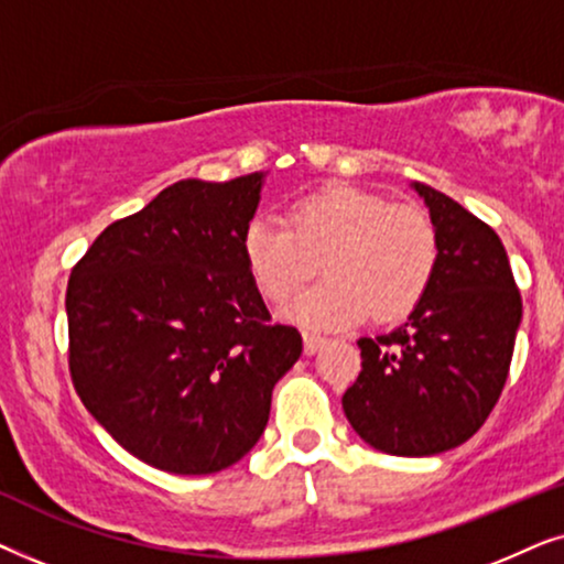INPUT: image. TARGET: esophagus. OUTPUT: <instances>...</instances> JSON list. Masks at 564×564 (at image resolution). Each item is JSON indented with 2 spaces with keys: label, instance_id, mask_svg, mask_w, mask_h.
Masks as SVG:
<instances>
[{
  "label": "esophagus",
  "instance_id": "esophagus-1",
  "mask_svg": "<svg viewBox=\"0 0 564 564\" xmlns=\"http://www.w3.org/2000/svg\"><path fill=\"white\" fill-rule=\"evenodd\" d=\"M323 344H326V338H323L321 334H313V330H305V334H303V349H305V354H315Z\"/></svg>",
  "mask_w": 564,
  "mask_h": 564
}]
</instances>
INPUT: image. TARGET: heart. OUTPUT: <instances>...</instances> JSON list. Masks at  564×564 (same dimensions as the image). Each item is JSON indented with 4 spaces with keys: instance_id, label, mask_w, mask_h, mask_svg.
<instances>
[{
    "instance_id": "obj_1",
    "label": "heart",
    "mask_w": 564,
    "mask_h": 564,
    "mask_svg": "<svg viewBox=\"0 0 564 564\" xmlns=\"http://www.w3.org/2000/svg\"><path fill=\"white\" fill-rule=\"evenodd\" d=\"M243 259L269 303H284L321 269L326 280L284 307L300 326L336 330L411 313L426 295L438 261L429 215L392 205L380 192L334 184L300 197L288 226L253 218L243 230Z\"/></svg>"
}]
</instances>
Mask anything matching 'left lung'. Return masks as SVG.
Instances as JSON below:
<instances>
[{
    "label": "left lung",
    "instance_id": "1",
    "mask_svg": "<svg viewBox=\"0 0 564 564\" xmlns=\"http://www.w3.org/2000/svg\"><path fill=\"white\" fill-rule=\"evenodd\" d=\"M411 187L436 228L434 280L403 326L359 338L361 372L341 405L377 452L431 457L465 444L496 408L521 295L496 230L444 192Z\"/></svg>",
    "mask_w": 564,
    "mask_h": 564
}]
</instances>
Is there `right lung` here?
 I'll use <instances>...</instances> for the list:
<instances>
[{"label": "right lung", "mask_w": 564, "mask_h": 564, "mask_svg": "<svg viewBox=\"0 0 564 564\" xmlns=\"http://www.w3.org/2000/svg\"><path fill=\"white\" fill-rule=\"evenodd\" d=\"M267 174L182 180L107 226L66 290L68 367L99 426L145 465L220 473L264 434L303 354L243 259Z\"/></svg>", "instance_id": "add662e5"}]
</instances>
